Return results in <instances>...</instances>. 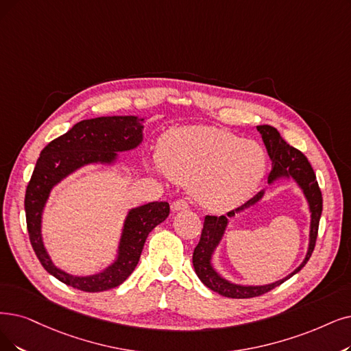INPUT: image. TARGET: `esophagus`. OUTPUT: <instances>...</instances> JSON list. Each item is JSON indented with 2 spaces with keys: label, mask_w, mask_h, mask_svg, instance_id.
<instances>
[{
  "label": "esophagus",
  "mask_w": 351,
  "mask_h": 351,
  "mask_svg": "<svg viewBox=\"0 0 351 351\" xmlns=\"http://www.w3.org/2000/svg\"><path fill=\"white\" fill-rule=\"evenodd\" d=\"M171 208H173V212H181V210H187L189 208V203L186 200H183V199H180V200H176L171 204Z\"/></svg>",
  "instance_id": "34e87169"
}]
</instances>
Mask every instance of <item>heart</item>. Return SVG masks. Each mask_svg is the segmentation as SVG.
I'll list each match as a JSON object with an SVG mask.
<instances>
[{
    "label": "heart",
    "instance_id": "heart-1",
    "mask_svg": "<svg viewBox=\"0 0 351 351\" xmlns=\"http://www.w3.org/2000/svg\"><path fill=\"white\" fill-rule=\"evenodd\" d=\"M174 183L189 186L200 206L224 212L256 190L266 170L262 147L229 131L184 127L168 131L154 164Z\"/></svg>",
    "mask_w": 351,
    "mask_h": 351
}]
</instances>
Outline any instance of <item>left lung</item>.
Listing matches in <instances>:
<instances>
[{
	"mask_svg": "<svg viewBox=\"0 0 351 351\" xmlns=\"http://www.w3.org/2000/svg\"><path fill=\"white\" fill-rule=\"evenodd\" d=\"M256 130L262 135L263 144H265L266 151H268V156L271 157V161H272V170L268 176V184H274L275 181L279 178H292L297 181V184L300 186V189L302 190V193L305 195L308 206H310V212H311L310 243H308L305 259L302 261V263L298 266V268L293 272H291L288 276L279 279V281H276V282L268 284V285H259V287L237 285V284L228 281V279H224L223 276H220L216 272V269L212 265V256L215 254L217 245L221 241L224 230H226L229 217H233L236 213H241L245 208H249L254 204H256L263 197L265 190H261L254 199H250L243 206L237 207L236 210H232V212L228 213V216H219V217L217 216H206L202 236H200V242L197 243V246L194 247V252H193L194 271L200 278V281L207 288L220 293V295H223V297L237 298V300L254 298V297L263 295V293L269 292L271 289L284 284L287 279H289L291 276H293L304 268L308 259L311 258V254L315 247V241H317V234H318V224H319V217H321V212H322L321 190L318 187L313 167L310 162H308L306 157L297 148H293L289 144H287V141L281 136V134L276 131V128L271 127V125H259V127H256Z\"/></svg>",
	"mask_w": 351,
	"mask_h": 351,
	"instance_id": "1",
	"label": "left lung"
}]
</instances>
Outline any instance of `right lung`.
<instances>
[{
  "mask_svg": "<svg viewBox=\"0 0 351 351\" xmlns=\"http://www.w3.org/2000/svg\"><path fill=\"white\" fill-rule=\"evenodd\" d=\"M144 118L101 117L77 122L72 130L49 143L36 162L25 190L27 230L43 268L63 284L85 292H101L121 285L135 269L149 232L170 215L167 202H152L130 210L125 219L118 256L106 269L89 276H75L58 268L41 237V216L51 189L69 174L88 164H114L117 152L143 143Z\"/></svg>",
  "mask_w": 351,
  "mask_h": 351,
  "instance_id": "obj_1",
  "label": "right lung"
}]
</instances>
